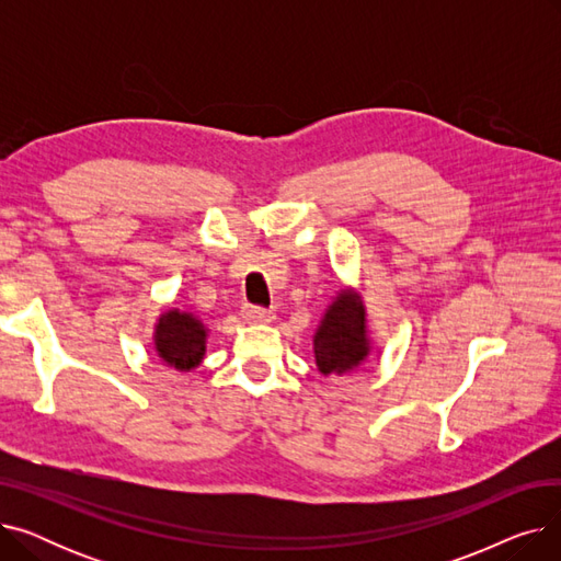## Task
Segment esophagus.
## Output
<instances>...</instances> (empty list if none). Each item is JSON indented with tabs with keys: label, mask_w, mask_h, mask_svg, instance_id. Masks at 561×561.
I'll list each match as a JSON object with an SVG mask.
<instances>
[{
	"label": "esophagus",
	"mask_w": 561,
	"mask_h": 561,
	"mask_svg": "<svg viewBox=\"0 0 561 561\" xmlns=\"http://www.w3.org/2000/svg\"><path fill=\"white\" fill-rule=\"evenodd\" d=\"M243 318L250 322V325H268V322L275 320V313L268 309H259V307H245Z\"/></svg>",
	"instance_id": "1"
}]
</instances>
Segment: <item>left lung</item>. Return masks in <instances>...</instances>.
<instances>
[{"mask_svg":"<svg viewBox=\"0 0 561 561\" xmlns=\"http://www.w3.org/2000/svg\"><path fill=\"white\" fill-rule=\"evenodd\" d=\"M373 352L368 311L355 286L341 288L322 313L313 334V357L318 370L343 377L362 368Z\"/></svg>","mask_w":561,"mask_h":561,"instance_id":"obj_1","label":"left lung"}]
</instances>
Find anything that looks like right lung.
Masks as SVG:
<instances>
[{"label": "right lung", "mask_w": 561, "mask_h": 561, "mask_svg": "<svg viewBox=\"0 0 561 561\" xmlns=\"http://www.w3.org/2000/svg\"><path fill=\"white\" fill-rule=\"evenodd\" d=\"M209 328L199 316L182 309H165L159 313L152 332V345L163 366L180 373L195 370L206 355Z\"/></svg>", "instance_id": "obj_1"}]
</instances>
